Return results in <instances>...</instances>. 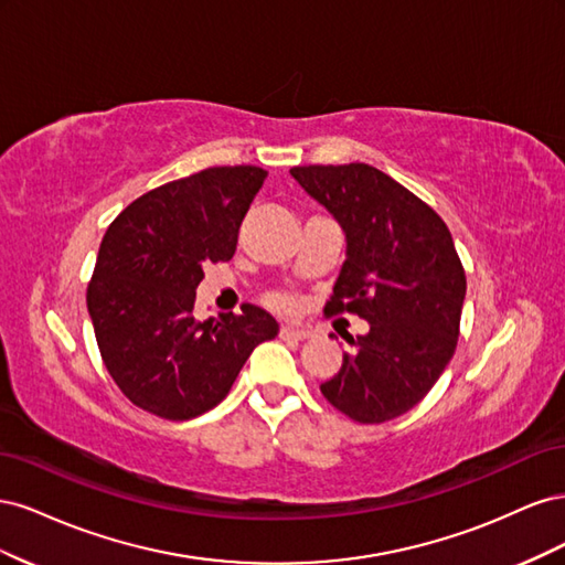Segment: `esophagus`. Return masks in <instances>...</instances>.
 Masks as SVG:
<instances>
[{"label":"esophagus","mask_w":565,"mask_h":565,"mask_svg":"<svg viewBox=\"0 0 565 565\" xmlns=\"http://www.w3.org/2000/svg\"><path fill=\"white\" fill-rule=\"evenodd\" d=\"M280 337L287 339V341H303V339L311 337V332L299 330V328H280Z\"/></svg>","instance_id":"esophagus-1"}]
</instances>
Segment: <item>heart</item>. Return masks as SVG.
Returning <instances> with one entry per match:
<instances>
[{"label": "heart", "instance_id": "b5f03b06", "mask_svg": "<svg viewBox=\"0 0 565 565\" xmlns=\"http://www.w3.org/2000/svg\"><path fill=\"white\" fill-rule=\"evenodd\" d=\"M266 303L273 311H278L282 316H292L299 309V299L292 292H270L266 297Z\"/></svg>", "mask_w": 565, "mask_h": 565}]
</instances>
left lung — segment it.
Wrapping results in <instances>:
<instances>
[{"label":"left lung","instance_id":"left-lung-1","mask_svg":"<svg viewBox=\"0 0 565 565\" xmlns=\"http://www.w3.org/2000/svg\"><path fill=\"white\" fill-rule=\"evenodd\" d=\"M347 233V262L324 313H355L370 332L347 337L322 396L353 422L413 409L457 349L467 276L452 235L429 204L365 162L289 169ZM334 337V334H330Z\"/></svg>","mask_w":565,"mask_h":565}]
</instances>
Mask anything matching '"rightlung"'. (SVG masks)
<instances>
[{"label": "right lung", "mask_w": 565, "mask_h": 565, "mask_svg": "<svg viewBox=\"0 0 565 565\" xmlns=\"http://www.w3.org/2000/svg\"><path fill=\"white\" fill-rule=\"evenodd\" d=\"M268 172L210 167L134 200L108 226L87 287L100 358L146 413L183 422L228 396L254 347L278 334L259 306L198 320L204 266L228 262Z\"/></svg>", "instance_id": "obj_1"}]
</instances>
